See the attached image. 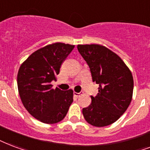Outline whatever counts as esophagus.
I'll return each mask as SVG.
<instances>
[{
	"instance_id": "1",
	"label": "esophagus",
	"mask_w": 150,
	"mask_h": 150,
	"mask_svg": "<svg viewBox=\"0 0 150 150\" xmlns=\"http://www.w3.org/2000/svg\"><path fill=\"white\" fill-rule=\"evenodd\" d=\"M74 95H75V97L79 98V97H80V96L82 95V93H76V92H74Z\"/></svg>"
}]
</instances>
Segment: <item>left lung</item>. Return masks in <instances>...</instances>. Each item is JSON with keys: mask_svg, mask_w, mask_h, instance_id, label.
<instances>
[{"mask_svg": "<svg viewBox=\"0 0 150 150\" xmlns=\"http://www.w3.org/2000/svg\"><path fill=\"white\" fill-rule=\"evenodd\" d=\"M78 50L87 63L93 82L99 84L92 102L83 108L84 118L101 127L116 122L127 109L132 99L133 76L120 57L100 45H78Z\"/></svg>", "mask_w": 150, "mask_h": 150, "instance_id": "left-lung-1", "label": "left lung"}]
</instances>
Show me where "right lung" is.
I'll use <instances>...</instances> for the list:
<instances>
[{
	"label": "right lung",
	"mask_w": 150,
	"mask_h": 150,
	"mask_svg": "<svg viewBox=\"0 0 150 150\" xmlns=\"http://www.w3.org/2000/svg\"><path fill=\"white\" fill-rule=\"evenodd\" d=\"M75 45L57 42L35 51L19 67L17 85L20 99L28 112L44 123L64 118L73 102V91L52 89L60 68Z\"/></svg>",
	"instance_id": "right-lung-1"
}]
</instances>
